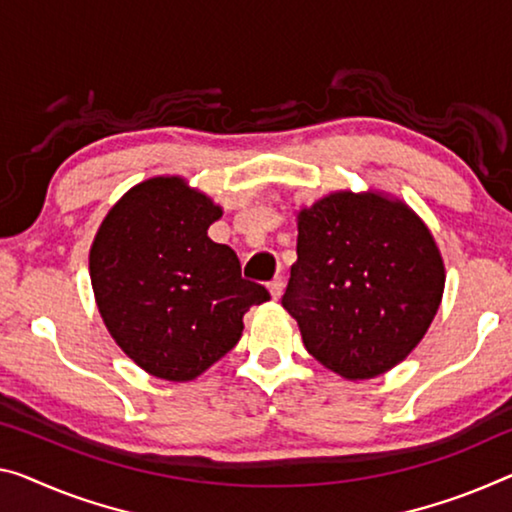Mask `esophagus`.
<instances>
[{
    "mask_svg": "<svg viewBox=\"0 0 512 512\" xmlns=\"http://www.w3.org/2000/svg\"><path fill=\"white\" fill-rule=\"evenodd\" d=\"M267 288H270V295L274 297V300H279L281 293H283V281H281V277H279V279H272L270 283H267Z\"/></svg>",
    "mask_w": 512,
    "mask_h": 512,
    "instance_id": "obj_1",
    "label": "esophagus"
}]
</instances>
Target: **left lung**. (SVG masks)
Instances as JSON below:
<instances>
[{
    "label": "left lung",
    "instance_id": "obj_1",
    "mask_svg": "<svg viewBox=\"0 0 512 512\" xmlns=\"http://www.w3.org/2000/svg\"><path fill=\"white\" fill-rule=\"evenodd\" d=\"M444 281L435 238L407 203L345 190L297 212V263L281 304L322 366L371 380L426 336Z\"/></svg>",
    "mask_w": 512,
    "mask_h": 512
}]
</instances>
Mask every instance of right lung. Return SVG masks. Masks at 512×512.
I'll return each mask as SVG.
<instances>
[{"mask_svg":"<svg viewBox=\"0 0 512 512\" xmlns=\"http://www.w3.org/2000/svg\"><path fill=\"white\" fill-rule=\"evenodd\" d=\"M222 208L180 176L125 192L89 254L98 311L116 345L160 380L190 382L242 336L249 306L270 300L242 279L235 251L208 238Z\"/></svg>","mask_w":512,"mask_h":512,"instance_id":"obj_1","label":"right lung"}]
</instances>
